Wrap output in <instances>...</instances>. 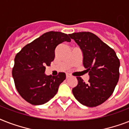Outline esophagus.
<instances>
[{"label": "esophagus", "instance_id": "1", "mask_svg": "<svg viewBox=\"0 0 129 129\" xmlns=\"http://www.w3.org/2000/svg\"><path fill=\"white\" fill-rule=\"evenodd\" d=\"M71 77V75H70V74H66V77H67V78H69V77Z\"/></svg>", "mask_w": 129, "mask_h": 129}]
</instances>
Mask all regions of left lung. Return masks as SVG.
<instances>
[{
  "label": "left lung",
  "instance_id": "1",
  "mask_svg": "<svg viewBox=\"0 0 129 129\" xmlns=\"http://www.w3.org/2000/svg\"><path fill=\"white\" fill-rule=\"evenodd\" d=\"M69 36L82 51L83 64L89 75L87 83L77 77L78 83L72 89L73 94L83 105L98 106L109 98L118 83L119 58L111 48L91 32H75Z\"/></svg>",
  "mask_w": 129,
  "mask_h": 129
}]
</instances>
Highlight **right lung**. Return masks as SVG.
Listing matches in <instances>:
<instances>
[{"instance_id":"1","label":"right lung","mask_w":129,"mask_h":129,"mask_svg":"<svg viewBox=\"0 0 129 129\" xmlns=\"http://www.w3.org/2000/svg\"><path fill=\"white\" fill-rule=\"evenodd\" d=\"M66 41L71 42L68 34L50 31L25 46L15 56L12 77L16 88L30 104L39 105L50 101L66 79L63 72L57 76L44 74L46 67L54 59L55 48Z\"/></svg>"}]
</instances>
